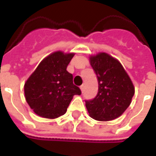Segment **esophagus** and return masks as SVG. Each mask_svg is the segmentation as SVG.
<instances>
[{
  "mask_svg": "<svg viewBox=\"0 0 156 156\" xmlns=\"http://www.w3.org/2000/svg\"><path fill=\"white\" fill-rule=\"evenodd\" d=\"M80 89H81L82 93H83V91H84V85H81V86H80Z\"/></svg>",
  "mask_w": 156,
  "mask_h": 156,
  "instance_id": "34e87169",
  "label": "esophagus"
}]
</instances>
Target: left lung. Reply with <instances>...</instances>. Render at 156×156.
<instances>
[{
    "instance_id": "obj_1",
    "label": "left lung",
    "mask_w": 156,
    "mask_h": 156,
    "mask_svg": "<svg viewBox=\"0 0 156 156\" xmlns=\"http://www.w3.org/2000/svg\"><path fill=\"white\" fill-rule=\"evenodd\" d=\"M89 60L97 75L98 91L94 98L85 100L86 108L96 120H113L130 105L134 85L120 62L107 53L91 56Z\"/></svg>"
}]
</instances>
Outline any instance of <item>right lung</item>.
<instances>
[{
	"label": "right lung",
	"mask_w": 156,
	"mask_h": 156,
	"mask_svg": "<svg viewBox=\"0 0 156 156\" xmlns=\"http://www.w3.org/2000/svg\"><path fill=\"white\" fill-rule=\"evenodd\" d=\"M74 53L55 51L40 62L24 85L26 100L35 114L47 119L63 115L74 95L81 94L67 67Z\"/></svg>",
	"instance_id": "right-lung-1"
}]
</instances>
